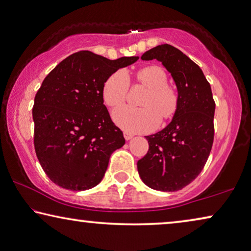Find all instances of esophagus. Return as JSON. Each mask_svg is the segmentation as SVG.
<instances>
[{
	"label": "esophagus",
	"mask_w": 251,
	"mask_h": 251,
	"mask_svg": "<svg viewBox=\"0 0 251 251\" xmlns=\"http://www.w3.org/2000/svg\"><path fill=\"white\" fill-rule=\"evenodd\" d=\"M124 137H125L126 141H129V140H132V138L134 137V135H133V134L128 133V132H124Z\"/></svg>",
	"instance_id": "34e87169"
}]
</instances>
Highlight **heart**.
Listing matches in <instances>:
<instances>
[{
  "instance_id": "b5f03b06",
  "label": "heart",
  "mask_w": 251,
  "mask_h": 251,
  "mask_svg": "<svg viewBox=\"0 0 251 251\" xmlns=\"http://www.w3.org/2000/svg\"><path fill=\"white\" fill-rule=\"evenodd\" d=\"M129 75L117 71L106 78L101 89L102 101L109 108L124 103ZM134 81L147 89L138 102L141 108L121 107L113 111V121L126 132L141 133L154 129L161 122L169 121L178 110V93L167 84V74L160 66L149 65L134 73Z\"/></svg>"
}]
</instances>
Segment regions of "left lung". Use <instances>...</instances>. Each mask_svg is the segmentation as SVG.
Instances as JSON below:
<instances>
[{"label": "left lung", "instance_id": "1", "mask_svg": "<svg viewBox=\"0 0 251 251\" xmlns=\"http://www.w3.org/2000/svg\"><path fill=\"white\" fill-rule=\"evenodd\" d=\"M141 59L162 63L177 87L179 104L169 124L145 136L149 151L137 161L138 175L150 188L176 192L201 174L211 152L215 111L211 85L201 67L171 45H159Z\"/></svg>", "mask_w": 251, "mask_h": 251}]
</instances>
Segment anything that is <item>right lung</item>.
I'll list each match as a JSON object with an SVG mask.
<instances>
[{"mask_svg":"<svg viewBox=\"0 0 251 251\" xmlns=\"http://www.w3.org/2000/svg\"><path fill=\"white\" fill-rule=\"evenodd\" d=\"M137 59L111 61L81 50L45 77L32 108L33 142L40 166L56 185L80 192L102 180L111 153L125 144L103 104L102 84Z\"/></svg>","mask_w":251,"mask_h":251,"instance_id":"obj_1","label":"right lung"}]
</instances>
